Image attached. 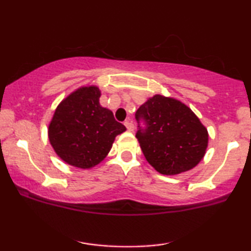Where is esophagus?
<instances>
[{
  "instance_id": "obj_1",
  "label": "esophagus",
  "mask_w": 251,
  "mask_h": 251,
  "mask_svg": "<svg viewBox=\"0 0 251 251\" xmlns=\"http://www.w3.org/2000/svg\"><path fill=\"white\" fill-rule=\"evenodd\" d=\"M125 126H126V130H128V131H133V129H135V126H133V122H132L130 119H128V120H126V121L125 122Z\"/></svg>"
}]
</instances>
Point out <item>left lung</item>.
Wrapping results in <instances>:
<instances>
[{
    "instance_id": "left-lung-1",
    "label": "left lung",
    "mask_w": 251,
    "mask_h": 251,
    "mask_svg": "<svg viewBox=\"0 0 251 251\" xmlns=\"http://www.w3.org/2000/svg\"><path fill=\"white\" fill-rule=\"evenodd\" d=\"M135 118L144 155L160 174L184 173L202 160L208 131L183 102L155 95L137 109Z\"/></svg>"
}]
</instances>
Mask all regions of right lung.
Masks as SVG:
<instances>
[{
    "label": "right lung",
    "mask_w": 251,
    "mask_h": 251,
    "mask_svg": "<svg viewBox=\"0 0 251 251\" xmlns=\"http://www.w3.org/2000/svg\"><path fill=\"white\" fill-rule=\"evenodd\" d=\"M100 91L84 87L64 99L49 126V140L71 166L88 169L101 162L115 137L126 131L113 113L99 104Z\"/></svg>",
    "instance_id": "1"
}]
</instances>
